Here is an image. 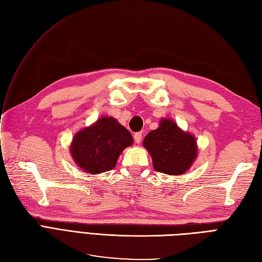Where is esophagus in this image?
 Listing matches in <instances>:
<instances>
[{
  "mask_svg": "<svg viewBox=\"0 0 262 262\" xmlns=\"http://www.w3.org/2000/svg\"><path fill=\"white\" fill-rule=\"evenodd\" d=\"M133 138H134V141H136L138 144H139V143H141V141H142V132H137V133H134Z\"/></svg>",
  "mask_w": 262,
  "mask_h": 262,
  "instance_id": "34e87169",
  "label": "esophagus"
}]
</instances>
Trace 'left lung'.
<instances>
[{
	"label": "left lung",
	"mask_w": 262,
	"mask_h": 262,
	"mask_svg": "<svg viewBox=\"0 0 262 262\" xmlns=\"http://www.w3.org/2000/svg\"><path fill=\"white\" fill-rule=\"evenodd\" d=\"M143 146L152 157L154 169L170 176L184 175L198 156L195 137L169 118L161 119L158 128L146 134Z\"/></svg>",
	"instance_id": "1"
}]
</instances>
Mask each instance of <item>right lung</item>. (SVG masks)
<instances>
[{"label":"right lung","mask_w":262,"mask_h":262,"mask_svg":"<svg viewBox=\"0 0 262 262\" xmlns=\"http://www.w3.org/2000/svg\"><path fill=\"white\" fill-rule=\"evenodd\" d=\"M133 144L131 133L112 116L77 131L70 145L74 163L92 175L112 170L123 149Z\"/></svg>","instance_id":"1"}]
</instances>
